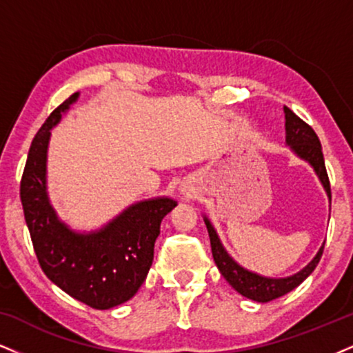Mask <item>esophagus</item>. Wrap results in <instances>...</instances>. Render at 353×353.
Masks as SVG:
<instances>
[{"instance_id":"34e87169","label":"esophagus","mask_w":353,"mask_h":353,"mask_svg":"<svg viewBox=\"0 0 353 353\" xmlns=\"http://www.w3.org/2000/svg\"><path fill=\"white\" fill-rule=\"evenodd\" d=\"M181 194H186V196H191V194H193V190H190V188H186V186H183V188H181Z\"/></svg>"}]
</instances>
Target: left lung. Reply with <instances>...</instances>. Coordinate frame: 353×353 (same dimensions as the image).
Segmentation results:
<instances>
[{"label": "left lung", "instance_id": "left-lung-1", "mask_svg": "<svg viewBox=\"0 0 353 353\" xmlns=\"http://www.w3.org/2000/svg\"><path fill=\"white\" fill-rule=\"evenodd\" d=\"M283 111H285L286 145L290 147L294 155L311 165L312 170L316 172L317 178H319L321 185L324 186L330 201V183L327 172H325L323 147H321L319 137L316 136V132L312 130L311 125H307L303 119H299L290 108L285 106ZM204 224H206L208 234H210L212 256H214V262L217 265V268H219L221 275L228 280L229 285L232 286L237 293H241L242 296L249 298L252 301L256 303L273 301V299L290 293L291 290H294L296 286L301 285V283L314 272L321 256H323L324 243L321 245V249L317 250L314 259H312L303 270L294 273V275L285 278L262 276L259 275V273L243 268L242 265H239L236 260L228 254V250L224 249L219 236H217L214 225L211 224V221L208 219L206 216H204Z\"/></svg>", "mask_w": 353, "mask_h": 353}]
</instances>
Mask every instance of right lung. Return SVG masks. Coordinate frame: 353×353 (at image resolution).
<instances>
[{
    "label": "right lung",
    "instance_id": "obj_1",
    "mask_svg": "<svg viewBox=\"0 0 353 353\" xmlns=\"http://www.w3.org/2000/svg\"><path fill=\"white\" fill-rule=\"evenodd\" d=\"M78 97L80 93H73L60 104L30 143L21 180V203L47 278L94 310H111L129 301L145 281L160 223L176 201L168 196L137 201L90 232H78L60 219L47 193V150L50 130Z\"/></svg>",
    "mask_w": 353,
    "mask_h": 353
}]
</instances>
